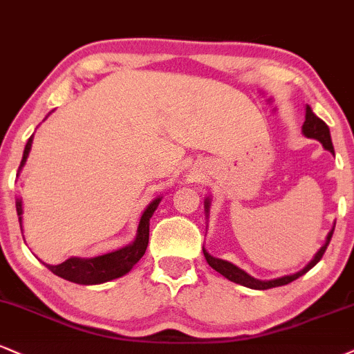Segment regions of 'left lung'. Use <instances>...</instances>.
<instances>
[{
  "label": "left lung",
  "instance_id": "obj_1",
  "mask_svg": "<svg viewBox=\"0 0 354 354\" xmlns=\"http://www.w3.org/2000/svg\"><path fill=\"white\" fill-rule=\"evenodd\" d=\"M301 133H304L306 138L318 140V142L323 145V148H325V150L330 151L331 155H335L333 143H331L330 129H328V125L322 120V118H318L317 115L313 113V110L310 109L308 105H306L305 122H304V125H301ZM209 209H211V198L207 196V198L204 199V211H206V219H209ZM333 231H335V225L331 227V231L328 232L325 244H323L320 249H318V252L315 254V257L308 263H306L304 269L295 272V274H292V275H283V277H279V279H272V280L254 279L252 275H249L245 270H242L237 266H234L232 262L223 261V259H218V257H212V255L207 252L204 247H203V252H204V257H206L207 263H209L212 269H214L216 272H219L221 275H224L225 279L231 280V282H236L239 285H244V287L254 288V290H267V288H274V287H280V285L290 283V282H293V280L299 279V277L306 274V272H308L310 269H313V267L317 266L318 262H320L323 254H325L326 247L331 241V236H333Z\"/></svg>",
  "mask_w": 354,
  "mask_h": 354
}]
</instances>
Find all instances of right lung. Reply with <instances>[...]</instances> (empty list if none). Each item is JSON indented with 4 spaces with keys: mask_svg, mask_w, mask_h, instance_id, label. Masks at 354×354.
I'll return each mask as SVG.
<instances>
[{
    "mask_svg": "<svg viewBox=\"0 0 354 354\" xmlns=\"http://www.w3.org/2000/svg\"><path fill=\"white\" fill-rule=\"evenodd\" d=\"M32 138L28 140L26 147H24L23 160H21L19 171L23 169V166L26 165V160L29 156L32 147ZM18 171V176H19ZM161 201V196L155 198L148 204L147 209L143 211L142 218H140L138 229H136V236L133 242H130L129 245L120 247V249L112 250V252L97 255V257L91 259H82V257H71L62 263L57 266H50V263H44L48 269L61 279L69 280V282L80 283V285H97V283H105L110 280L118 279L133 269V266L140 259L143 257L145 250L148 247V237H150V219L153 212L156 211L158 204ZM16 211H18L19 225H23V201L16 199ZM23 231V229H21Z\"/></svg>",
    "mask_w": 354,
    "mask_h": 354,
    "instance_id": "right-lung-1",
    "label": "right lung"
}]
</instances>
